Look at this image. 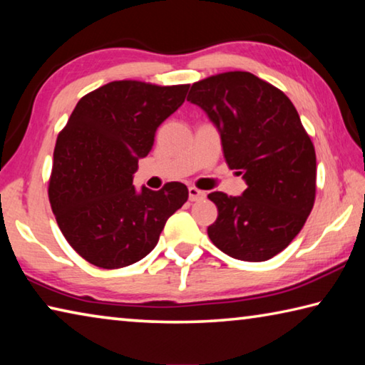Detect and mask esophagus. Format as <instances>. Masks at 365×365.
Here are the masks:
<instances>
[{
  "instance_id": "obj_1",
  "label": "esophagus",
  "mask_w": 365,
  "mask_h": 365,
  "mask_svg": "<svg viewBox=\"0 0 365 365\" xmlns=\"http://www.w3.org/2000/svg\"><path fill=\"white\" fill-rule=\"evenodd\" d=\"M188 197L190 201H200V200H205L206 197V191H202L196 187H190L188 188Z\"/></svg>"
}]
</instances>
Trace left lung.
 <instances>
[{
    "instance_id": "1",
    "label": "left lung",
    "mask_w": 365,
    "mask_h": 365,
    "mask_svg": "<svg viewBox=\"0 0 365 365\" xmlns=\"http://www.w3.org/2000/svg\"><path fill=\"white\" fill-rule=\"evenodd\" d=\"M188 101L217 125L224 156L248 188L212 191L211 242L235 259L261 262L293 242L316 201V150L289 98L251 72L215 73L191 85Z\"/></svg>"
}]
</instances>
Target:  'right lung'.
I'll return each mask as SVG.
<instances>
[{
    "label": "right lung",
    "mask_w": 365,
    "mask_h": 365,
    "mask_svg": "<svg viewBox=\"0 0 365 365\" xmlns=\"http://www.w3.org/2000/svg\"><path fill=\"white\" fill-rule=\"evenodd\" d=\"M188 85L115 80L80 98L54 146L48 196L73 251L101 269L138 262L188 200L180 182L133 187L156 128L182 106Z\"/></svg>",
    "instance_id": "right-lung-1"
}]
</instances>
